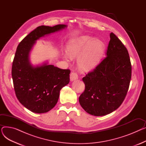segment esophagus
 <instances>
[{
    "instance_id": "1",
    "label": "esophagus",
    "mask_w": 146,
    "mask_h": 146,
    "mask_svg": "<svg viewBox=\"0 0 146 146\" xmlns=\"http://www.w3.org/2000/svg\"><path fill=\"white\" fill-rule=\"evenodd\" d=\"M70 81H71V82H73V81L77 80V79H78V74H76V73L73 72V73H72L70 74Z\"/></svg>"
}]
</instances>
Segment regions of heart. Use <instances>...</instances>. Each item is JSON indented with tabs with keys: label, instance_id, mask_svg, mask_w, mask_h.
I'll list each match as a JSON object with an SVG mask.
<instances>
[{
	"label": "heart",
	"instance_id": "1",
	"mask_svg": "<svg viewBox=\"0 0 146 146\" xmlns=\"http://www.w3.org/2000/svg\"><path fill=\"white\" fill-rule=\"evenodd\" d=\"M105 50V44L101 40L83 35L72 39L67 45L68 53L66 58L76 57L78 58V65L82 70L90 72L98 66Z\"/></svg>",
	"mask_w": 146,
	"mask_h": 146
}]
</instances>
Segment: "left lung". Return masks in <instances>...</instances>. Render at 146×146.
<instances>
[{"instance_id":"8db88e82","label":"left lung","mask_w":146,"mask_h":146,"mask_svg":"<svg viewBox=\"0 0 146 146\" xmlns=\"http://www.w3.org/2000/svg\"><path fill=\"white\" fill-rule=\"evenodd\" d=\"M106 57L82 79L85 89L79 98L81 106L94 116H104L123 102L131 78L128 52L111 33Z\"/></svg>"}]
</instances>
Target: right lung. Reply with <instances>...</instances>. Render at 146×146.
<instances>
[{
    "label": "right lung",
    "instance_id": "1",
    "mask_svg": "<svg viewBox=\"0 0 146 146\" xmlns=\"http://www.w3.org/2000/svg\"><path fill=\"white\" fill-rule=\"evenodd\" d=\"M67 27H38L27 35L17 47L12 67L15 94L20 103L33 112H47L55 106L60 90L70 82V70L59 68L47 62L34 66L31 63L30 52L41 37Z\"/></svg>",
    "mask_w": 146,
    "mask_h": 146
}]
</instances>
